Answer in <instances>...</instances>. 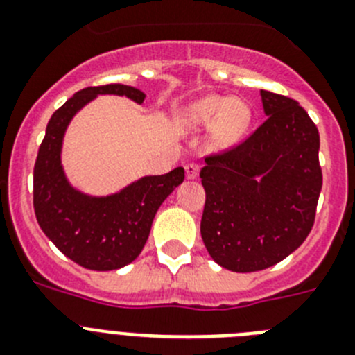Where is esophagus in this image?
<instances>
[{
	"label": "esophagus",
	"mask_w": 355,
	"mask_h": 355,
	"mask_svg": "<svg viewBox=\"0 0 355 355\" xmlns=\"http://www.w3.org/2000/svg\"><path fill=\"white\" fill-rule=\"evenodd\" d=\"M184 171H187V180H195V178L199 175V165L188 164L187 167H184Z\"/></svg>",
	"instance_id": "34e87169"
}]
</instances>
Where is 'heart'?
Listing matches in <instances>:
<instances>
[{
  "label": "heart",
  "mask_w": 355,
  "mask_h": 355,
  "mask_svg": "<svg viewBox=\"0 0 355 355\" xmlns=\"http://www.w3.org/2000/svg\"><path fill=\"white\" fill-rule=\"evenodd\" d=\"M184 125L206 128L213 126V137L220 144H229L241 137L252 121V110L243 100L230 96H206L184 110Z\"/></svg>",
  "instance_id": "b5f03b06"
}]
</instances>
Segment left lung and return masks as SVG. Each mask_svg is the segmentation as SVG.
<instances>
[{
    "mask_svg": "<svg viewBox=\"0 0 355 355\" xmlns=\"http://www.w3.org/2000/svg\"><path fill=\"white\" fill-rule=\"evenodd\" d=\"M260 98L268 119L200 171L202 241L234 272L271 268L303 245L322 190L320 137L306 110L271 91L260 89Z\"/></svg>",
    "mask_w": 355,
    "mask_h": 355,
    "instance_id": "8db88e82",
    "label": "left lung"
}]
</instances>
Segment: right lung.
Masks as SVG:
<instances>
[{
    "instance_id": "add662e5",
    "label": "right lung",
    "mask_w": 355,
    "mask_h": 355,
    "mask_svg": "<svg viewBox=\"0 0 355 355\" xmlns=\"http://www.w3.org/2000/svg\"><path fill=\"white\" fill-rule=\"evenodd\" d=\"M100 95L126 96L141 105L146 95L125 84L86 87L49 119L33 172V206L38 225L61 253L91 271L125 268L141 255L158 207L184 180L178 167L142 175L121 190L93 195L70 183L63 167V141L71 119Z\"/></svg>"
}]
</instances>
